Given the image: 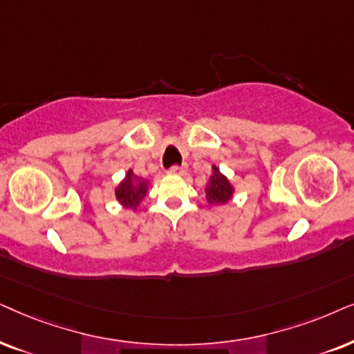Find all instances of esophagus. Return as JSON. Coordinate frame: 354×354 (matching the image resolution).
Instances as JSON below:
<instances>
[{
	"label": "esophagus",
	"instance_id": "1",
	"mask_svg": "<svg viewBox=\"0 0 354 354\" xmlns=\"http://www.w3.org/2000/svg\"><path fill=\"white\" fill-rule=\"evenodd\" d=\"M169 174H183L185 173V167H171L168 169Z\"/></svg>",
	"mask_w": 354,
	"mask_h": 354
}]
</instances>
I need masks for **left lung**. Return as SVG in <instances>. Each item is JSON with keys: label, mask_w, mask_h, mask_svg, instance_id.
I'll list each match as a JSON object with an SVG mask.
<instances>
[{"label": "left lung", "mask_w": 354, "mask_h": 354, "mask_svg": "<svg viewBox=\"0 0 354 354\" xmlns=\"http://www.w3.org/2000/svg\"><path fill=\"white\" fill-rule=\"evenodd\" d=\"M234 186L233 183L228 180V176L220 171V168L214 165L212 167V174L204 187L205 192V201L209 202V205H226L234 196Z\"/></svg>", "instance_id": "obj_1"}]
</instances>
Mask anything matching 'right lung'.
<instances>
[{
	"mask_svg": "<svg viewBox=\"0 0 354 354\" xmlns=\"http://www.w3.org/2000/svg\"><path fill=\"white\" fill-rule=\"evenodd\" d=\"M150 189V181L134 174L133 169H128L124 178L115 187V199L122 209L138 212L140 202L145 199Z\"/></svg>",
	"mask_w": 354,
	"mask_h": 354,
	"instance_id": "add662e5",
	"label": "right lung"
}]
</instances>
